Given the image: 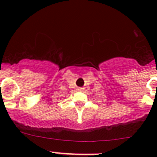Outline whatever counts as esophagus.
Listing matches in <instances>:
<instances>
[{"mask_svg":"<svg viewBox=\"0 0 157 157\" xmlns=\"http://www.w3.org/2000/svg\"><path fill=\"white\" fill-rule=\"evenodd\" d=\"M83 90V89H82V88H80V89H79V90H80V91H81V90Z\"/></svg>","mask_w":157,"mask_h":157,"instance_id":"1","label":"esophagus"}]
</instances>
